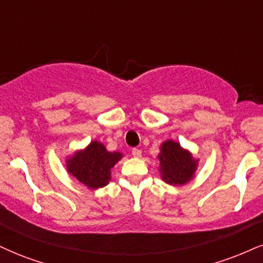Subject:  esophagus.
I'll list each match as a JSON object with an SVG mask.
<instances>
[{
  "label": "esophagus",
  "instance_id": "1",
  "mask_svg": "<svg viewBox=\"0 0 263 263\" xmlns=\"http://www.w3.org/2000/svg\"><path fill=\"white\" fill-rule=\"evenodd\" d=\"M132 155L134 157H140L141 156V150H139V148H133L132 150Z\"/></svg>",
  "mask_w": 263,
  "mask_h": 263
}]
</instances>
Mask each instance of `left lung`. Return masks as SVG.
Segmentation results:
<instances>
[{
	"label": "left lung",
	"mask_w": 263,
	"mask_h": 263,
	"mask_svg": "<svg viewBox=\"0 0 263 263\" xmlns=\"http://www.w3.org/2000/svg\"><path fill=\"white\" fill-rule=\"evenodd\" d=\"M162 179L171 185H181L189 181L196 170V161L178 142L168 140L161 146L158 155Z\"/></svg>",
	"instance_id": "obj_1"
}]
</instances>
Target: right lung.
I'll return each instance as SVG.
<instances>
[{
    "instance_id": "1",
    "label": "right lung",
    "mask_w": 263,
    "mask_h": 263,
    "mask_svg": "<svg viewBox=\"0 0 263 263\" xmlns=\"http://www.w3.org/2000/svg\"><path fill=\"white\" fill-rule=\"evenodd\" d=\"M122 158L119 152H108L101 142L93 141L85 150L78 152L67 162V170L90 189L107 185L111 168Z\"/></svg>"
}]
</instances>
